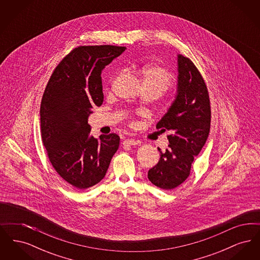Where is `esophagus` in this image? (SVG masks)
<instances>
[{
  "label": "esophagus",
  "mask_w": 260,
  "mask_h": 260,
  "mask_svg": "<svg viewBox=\"0 0 260 260\" xmlns=\"http://www.w3.org/2000/svg\"><path fill=\"white\" fill-rule=\"evenodd\" d=\"M138 143H139V141H137L134 138H127L123 142V144H128V145H137Z\"/></svg>",
  "instance_id": "34e87169"
}]
</instances>
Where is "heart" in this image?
<instances>
[{"label":"heart","mask_w":260,"mask_h":260,"mask_svg":"<svg viewBox=\"0 0 260 260\" xmlns=\"http://www.w3.org/2000/svg\"><path fill=\"white\" fill-rule=\"evenodd\" d=\"M143 87H156L161 92L173 85V75L162 66L148 64L141 69Z\"/></svg>","instance_id":"1"}]
</instances>
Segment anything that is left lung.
<instances>
[{
    "instance_id": "8db88e82",
    "label": "left lung",
    "mask_w": 260,
    "mask_h": 260,
    "mask_svg": "<svg viewBox=\"0 0 260 260\" xmlns=\"http://www.w3.org/2000/svg\"><path fill=\"white\" fill-rule=\"evenodd\" d=\"M178 79L176 98L156 127L170 131L169 148L160 151L158 164L150 169L149 180L154 185L172 190L190 174L195 156L210 134V96L208 87L195 64L181 54L177 56Z\"/></svg>"
}]
</instances>
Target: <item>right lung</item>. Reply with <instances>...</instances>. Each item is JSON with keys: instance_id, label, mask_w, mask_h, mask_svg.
<instances>
[{"instance_id": "obj_1", "label": "right lung", "mask_w": 260, "mask_h": 260, "mask_svg": "<svg viewBox=\"0 0 260 260\" xmlns=\"http://www.w3.org/2000/svg\"><path fill=\"white\" fill-rule=\"evenodd\" d=\"M124 47L81 46L50 76L41 102V135L50 164L62 179L84 190L98 184L120 144L116 134L90 136L91 109L103 102L101 71Z\"/></svg>"}]
</instances>
